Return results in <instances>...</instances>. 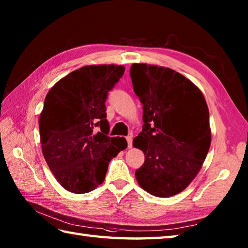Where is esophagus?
<instances>
[{"label": "esophagus", "instance_id": "1", "mask_svg": "<svg viewBox=\"0 0 248 248\" xmlns=\"http://www.w3.org/2000/svg\"><path fill=\"white\" fill-rule=\"evenodd\" d=\"M128 141V148H132V136H127Z\"/></svg>", "mask_w": 248, "mask_h": 248}]
</instances>
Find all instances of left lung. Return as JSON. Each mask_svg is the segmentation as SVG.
<instances>
[{
  "label": "left lung",
  "instance_id": "1",
  "mask_svg": "<svg viewBox=\"0 0 248 248\" xmlns=\"http://www.w3.org/2000/svg\"><path fill=\"white\" fill-rule=\"evenodd\" d=\"M130 76L143 104V130L133 146L145 162L135 171L140 186L156 197L186 189L211 145L209 108L202 91L170 68L133 64Z\"/></svg>",
  "mask_w": 248,
  "mask_h": 248
}]
</instances>
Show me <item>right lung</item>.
<instances>
[{
    "mask_svg": "<svg viewBox=\"0 0 248 248\" xmlns=\"http://www.w3.org/2000/svg\"><path fill=\"white\" fill-rule=\"evenodd\" d=\"M124 66L89 65L70 72L46 93L39 116L41 150L61 186L75 194L93 191L109 161L127 148L124 138H109L105 100ZM100 128L96 133L94 128Z\"/></svg>",
    "mask_w": 248,
    "mask_h": 248,
    "instance_id": "right-lung-1",
    "label": "right lung"
}]
</instances>
